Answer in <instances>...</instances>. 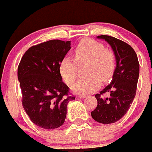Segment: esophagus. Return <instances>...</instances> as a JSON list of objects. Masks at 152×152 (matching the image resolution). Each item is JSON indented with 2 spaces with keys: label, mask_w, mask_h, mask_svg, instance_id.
<instances>
[{
  "label": "esophagus",
  "mask_w": 152,
  "mask_h": 152,
  "mask_svg": "<svg viewBox=\"0 0 152 152\" xmlns=\"http://www.w3.org/2000/svg\"><path fill=\"white\" fill-rule=\"evenodd\" d=\"M86 97V95H79L77 96V98H85Z\"/></svg>",
  "instance_id": "1"
}]
</instances>
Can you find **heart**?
Instances as JSON below:
<instances>
[{
    "label": "heart",
    "instance_id": "1",
    "mask_svg": "<svg viewBox=\"0 0 152 152\" xmlns=\"http://www.w3.org/2000/svg\"><path fill=\"white\" fill-rule=\"evenodd\" d=\"M75 58L65 56L60 64V73L68 85L73 84L78 73V64H87L86 75L73 86V92L87 95L99 88L103 82L109 81L116 68L115 54L105 48L101 42L87 39L81 41L74 50Z\"/></svg>",
    "mask_w": 152,
    "mask_h": 152
}]
</instances>
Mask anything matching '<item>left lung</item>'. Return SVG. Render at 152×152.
Segmentation results:
<instances>
[{
  "instance_id": "obj_1",
  "label": "left lung",
  "mask_w": 152,
  "mask_h": 152,
  "mask_svg": "<svg viewBox=\"0 0 152 152\" xmlns=\"http://www.w3.org/2000/svg\"><path fill=\"white\" fill-rule=\"evenodd\" d=\"M109 44L115 54L116 69L112 81L95 97L96 108L91 112L95 121L110 124L118 121L126 114L136 96L139 75V64L135 50L129 45L114 37L99 35ZM109 93L108 98L102 95Z\"/></svg>"
}]
</instances>
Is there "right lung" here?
Here are the masks:
<instances>
[{
	"label": "right lung",
	"instance_id": "right-lung-1",
	"mask_svg": "<svg viewBox=\"0 0 152 152\" xmlns=\"http://www.w3.org/2000/svg\"><path fill=\"white\" fill-rule=\"evenodd\" d=\"M70 41L50 40L29 48L22 57L17 76L22 104L31 121L45 129L64 124L69 102V87L62 82L60 64L71 48Z\"/></svg>",
	"mask_w": 152,
	"mask_h": 152
}]
</instances>
